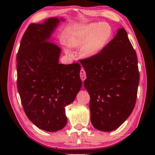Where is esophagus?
<instances>
[{
  "mask_svg": "<svg viewBox=\"0 0 155 155\" xmlns=\"http://www.w3.org/2000/svg\"><path fill=\"white\" fill-rule=\"evenodd\" d=\"M80 76H81V80H82V81L83 82V81H85V79L86 78V73H85V70H84L83 69H82V70H81V72H80Z\"/></svg>",
  "mask_w": 155,
  "mask_h": 155,
  "instance_id": "1",
  "label": "esophagus"
}]
</instances>
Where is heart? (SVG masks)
Wrapping results in <instances>:
<instances>
[{
    "mask_svg": "<svg viewBox=\"0 0 155 155\" xmlns=\"http://www.w3.org/2000/svg\"><path fill=\"white\" fill-rule=\"evenodd\" d=\"M112 34V28L108 23H91L83 26L72 34L70 45L84 46L83 55L91 58L103 51L111 40Z\"/></svg>",
    "mask_w": 155,
    "mask_h": 155,
    "instance_id": "1",
    "label": "heart"
}]
</instances>
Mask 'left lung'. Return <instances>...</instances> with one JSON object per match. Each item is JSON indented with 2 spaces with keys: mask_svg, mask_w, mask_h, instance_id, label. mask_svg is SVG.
I'll list each match as a JSON object with an SVG mask.
<instances>
[{
  "mask_svg": "<svg viewBox=\"0 0 155 155\" xmlns=\"http://www.w3.org/2000/svg\"><path fill=\"white\" fill-rule=\"evenodd\" d=\"M80 62L87 75L91 124L101 131L116 129L134 109L140 82L137 54L127 31L119 28L98 55Z\"/></svg>",
  "mask_w": 155,
  "mask_h": 155,
  "instance_id": "obj_1",
  "label": "left lung"
}]
</instances>
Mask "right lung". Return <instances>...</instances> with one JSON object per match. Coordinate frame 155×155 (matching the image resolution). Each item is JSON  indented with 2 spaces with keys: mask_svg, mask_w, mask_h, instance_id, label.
Returning a JSON list of instances; mask_svg holds the SVG:
<instances>
[{
  "mask_svg": "<svg viewBox=\"0 0 155 155\" xmlns=\"http://www.w3.org/2000/svg\"><path fill=\"white\" fill-rule=\"evenodd\" d=\"M65 19L51 18L29 25L17 54V86L28 118L40 129L54 132L67 124L65 107L82 86L81 65L59 64L61 50L52 34Z\"/></svg>",
  "mask_w": 155,
  "mask_h": 155,
  "instance_id": "1",
  "label": "right lung"
}]
</instances>
